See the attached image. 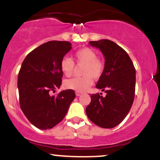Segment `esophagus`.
<instances>
[{
  "instance_id": "esophagus-1",
  "label": "esophagus",
  "mask_w": 160,
  "mask_h": 160,
  "mask_svg": "<svg viewBox=\"0 0 160 160\" xmlns=\"http://www.w3.org/2000/svg\"><path fill=\"white\" fill-rule=\"evenodd\" d=\"M82 93L80 92H76V95L77 96H80V95H81Z\"/></svg>"
}]
</instances>
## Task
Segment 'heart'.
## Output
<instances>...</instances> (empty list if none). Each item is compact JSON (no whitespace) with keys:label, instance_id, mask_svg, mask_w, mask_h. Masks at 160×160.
Instances as JSON below:
<instances>
[{"label":"heart","instance_id":"heart-1","mask_svg":"<svg viewBox=\"0 0 160 160\" xmlns=\"http://www.w3.org/2000/svg\"><path fill=\"white\" fill-rule=\"evenodd\" d=\"M75 61L79 65H83L80 78L69 79L65 81L67 89L76 92H84L92 84V78L98 80L102 76L104 70V63L97 58V53L89 47L82 48L74 54ZM60 68L66 77H71L74 70V62L68 57H65L60 62Z\"/></svg>","mask_w":160,"mask_h":160}]
</instances>
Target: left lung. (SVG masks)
Instances as JSON below:
<instances>
[{"mask_svg": "<svg viewBox=\"0 0 160 160\" xmlns=\"http://www.w3.org/2000/svg\"><path fill=\"white\" fill-rule=\"evenodd\" d=\"M104 56V70L95 87L106 92L91 95L86 108L87 117L95 125L104 128L117 126L131 109L135 98V68L127 52L110 40L90 41Z\"/></svg>", "mask_w": 160, "mask_h": 160, "instance_id": "1", "label": "left lung"}]
</instances>
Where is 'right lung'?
Segmentation results:
<instances>
[{
  "label": "right lung",
  "mask_w": 160,
  "mask_h": 160,
  "mask_svg": "<svg viewBox=\"0 0 160 160\" xmlns=\"http://www.w3.org/2000/svg\"><path fill=\"white\" fill-rule=\"evenodd\" d=\"M71 49L68 41L47 42L29 52L22 64L18 75L20 108L29 122L40 129L59 123L75 98L72 89L50 95L61 86L60 62Z\"/></svg>",
  "instance_id": "1"
}]
</instances>
